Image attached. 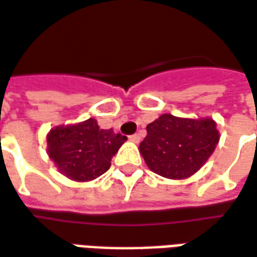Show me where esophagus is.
Returning a JSON list of instances; mask_svg holds the SVG:
<instances>
[{"label":"esophagus","mask_w":257,"mask_h":257,"mask_svg":"<svg viewBox=\"0 0 257 257\" xmlns=\"http://www.w3.org/2000/svg\"><path fill=\"white\" fill-rule=\"evenodd\" d=\"M129 141L135 142V143H139V142H141V135L139 134L131 135V136H129Z\"/></svg>","instance_id":"1"}]
</instances>
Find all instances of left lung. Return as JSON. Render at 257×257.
Segmentation results:
<instances>
[{"label":"left lung","instance_id":"1","mask_svg":"<svg viewBox=\"0 0 257 257\" xmlns=\"http://www.w3.org/2000/svg\"><path fill=\"white\" fill-rule=\"evenodd\" d=\"M141 153L147 167L161 177L182 179L203 166L218 143L216 122L164 114L146 126Z\"/></svg>","mask_w":257,"mask_h":257}]
</instances>
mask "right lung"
Segmentation results:
<instances>
[{"label": "right lung", "mask_w": 257, "mask_h": 257, "mask_svg": "<svg viewBox=\"0 0 257 257\" xmlns=\"http://www.w3.org/2000/svg\"><path fill=\"white\" fill-rule=\"evenodd\" d=\"M126 141L112 129H100L97 121L57 126L47 135L48 156L60 171L73 181H91L103 175L111 159Z\"/></svg>", "instance_id": "add662e5"}]
</instances>
